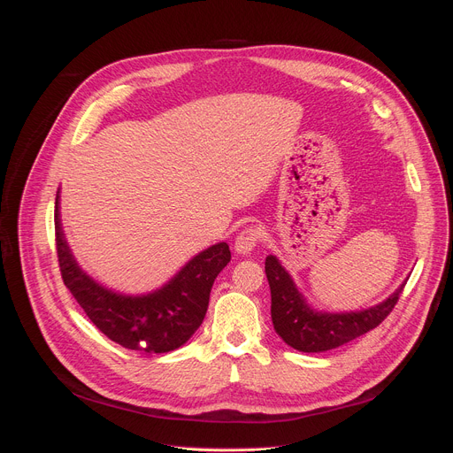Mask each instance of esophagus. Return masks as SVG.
I'll return each mask as SVG.
<instances>
[{
    "instance_id": "34e87169",
    "label": "esophagus",
    "mask_w": 453,
    "mask_h": 453,
    "mask_svg": "<svg viewBox=\"0 0 453 453\" xmlns=\"http://www.w3.org/2000/svg\"><path fill=\"white\" fill-rule=\"evenodd\" d=\"M258 241V231L255 227L242 229L234 239V251L239 255H250Z\"/></svg>"
}]
</instances>
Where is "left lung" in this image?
Segmentation results:
<instances>
[{
	"label": "left lung",
	"instance_id": "left-lung-1",
	"mask_svg": "<svg viewBox=\"0 0 453 453\" xmlns=\"http://www.w3.org/2000/svg\"><path fill=\"white\" fill-rule=\"evenodd\" d=\"M272 292V321L282 342L301 352H325L345 345L382 323L395 308L400 287L382 303L356 312H323L306 303L292 275L284 270L275 255L265 263Z\"/></svg>",
	"mask_w": 453,
	"mask_h": 453
}]
</instances>
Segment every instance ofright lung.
Listing matches in <instances>:
<instances>
[{"mask_svg": "<svg viewBox=\"0 0 453 453\" xmlns=\"http://www.w3.org/2000/svg\"><path fill=\"white\" fill-rule=\"evenodd\" d=\"M55 234L64 284L91 323L111 342L150 354L171 352L195 334L205 318L212 282L231 260L226 242L212 244L163 287L130 296L106 288L79 266L62 229L60 190L55 202Z\"/></svg>", "mask_w": 453, "mask_h": 453, "instance_id": "obj_1", "label": "right lung"}]
</instances>
